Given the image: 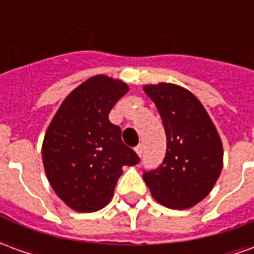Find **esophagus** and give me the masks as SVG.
I'll return each instance as SVG.
<instances>
[{
    "mask_svg": "<svg viewBox=\"0 0 254 254\" xmlns=\"http://www.w3.org/2000/svg\"><path fill=\"white\" fill-rule=\"evenodd\" d=\"M134 151H136V154H137L138 156H141V155H143V144H138Z\"/></svg>",
    "mask_w": 254,
    "mask_h": 254,
    "instance_id": "34e87169",
    "label": "esophagus"
}]
</instances>
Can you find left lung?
<instances>
[{"instance_id": "1", "label": "left lung", "mask_w": 254, "mask_h": 254, "mask_svg": "<svg viewBox=\"0 0 254 254\" xmlns=\"http://www.w3.org/2000/svg\"><path fill=\"white\" fill-rule=\"evenodd\" d=\"M159 111L167 149L163 163L143 178L162 205L187 209L212 190L223 167V145L201 102L171 83L144 85Z\"/></svg>"}]
</instances>
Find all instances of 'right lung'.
<instances>
[{
  "label": "right lung",
  "mask_w": 254,
  "mask_h": 254,
  "mask_svg": "<svg viewBox=\"0 0 254 254\" xmlns=\"http://www.w3.org/2000/svg\"><path fill=\"white\" fill-rule=\"evenodd\" d=\"M129 91L105 74L89 77L67 95L53 117L42 145L47 180L61 200L77 212L106 207L124 166L140 159L121 140L109 113Z\"/></svg>",
  "instance_id": "right-lung-1"
}]
</instances>
